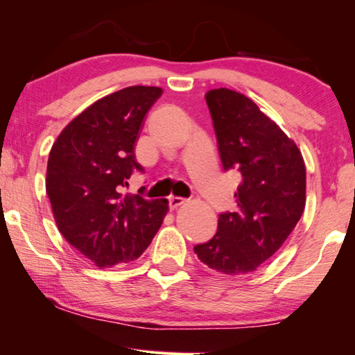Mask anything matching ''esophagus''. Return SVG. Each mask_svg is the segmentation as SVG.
<instances>
[{"label": "esophagus", "instance_id": "esophagus-1", "mask_svg": "<svg viewBox=\"0 0 355 355\" xmlns=\"http://www.w3.org/2000/svg\"><path fill=\"white\" fill-rule=\"evenodd\" d=\"M185 202V200L182 198V196H170L168 198V205H170V209H176L179 206H182Z\"/></svg>", "mask_w": 355, "mask_h": 355}]
</instances>
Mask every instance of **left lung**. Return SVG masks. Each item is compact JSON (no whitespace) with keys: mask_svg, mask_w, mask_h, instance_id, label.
I'll return each instance as SVG.
<instances>
[{"mask_svg":"<svg viewBox=\"0 0 355 355\" xmlns=\"http://www.w3.org/2000/svg\"><path fill=\"white\" fill-rule=\"evenodd\" d=\"M220 159L241 171L237 211L218 216L216 236L193 250L226 275L257 270L278 252L305 209L306 171L299 148L252 98L228 88L206 92Z\"/></svg>","mask_w":355,"mask_h":355,"instance_id":"8db88e82","label":"left lung"}]
</instances>
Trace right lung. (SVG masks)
<instances>
[{"label": "right lung", "instance_id": "right-lung-1", "mask_svg": "<svg viewBox=\"0 0 355 355\" xmlns=\"http://www.w3.org/2000/svg\"><path fill=\"white\" fill-rule=\"evenodd\" d=\"M164 91L129 86L98 98L56 138L45 189L58 230L97 267L137 259L168 212V200L123 195L133 170L144 116Z\"/></svg>", "mask_w": 355, "mask_h": 355}]
</instances>
